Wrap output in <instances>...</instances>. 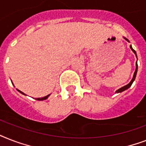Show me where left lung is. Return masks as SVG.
I'll use <instances>...</instances> for the list:
<instances>
[{"mask_svg":"<svg viewBox=\"0 0 146 146\" xmlns=\"http://www.w3.org/2000/svg\"><path fill=\"white\" fill-rule=\"evenodd\" d=\"M123 38H124V39L126 40V41H127V42H129V40L127 39V38H125V37H123ZM129 47H130V48H131V50H133V52L134 54H136V57H137V56H136V50H134V49L133 48H132V45H130V46H129ZM137 70H138V64H137V61H136V70H135V72H134L133 77V79H132V80H131V81H130V82H129V84L126 85V86H123V87H121L120 89H117V91L115 92L116 93H120V92H122L125 91V90H127V89H129V87L131 86V85L133 84V82H134V80H135V79H136V73H137Z\"/></svg>","mask_w":146,"mask_h":146,"instance_id":"left-lung-1","label":"left lung"}]
</instances>
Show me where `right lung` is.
<instances>
[{"label":"right lung","mask_w":146,"mask_h":146,"mask_svg":"<svg viewBox=\"0 0 146 146\" xmlns=\"http://www.w3.org/2000/svg\"><path fill=\"white\" fill-rule=\"evenodd\" d=\"M17 90H18V89H17ZM18 92H20V93H21V94H23V95H24V96H26V94L23 93V92L19 91V90H18ZM50 96V94H49V95H48V96H44V97H42V98H35V99L38 100V101H43V100H46L47 98H48L49 96Z\"/></svg>","instance_id":"right-lung-1"}]
</instances>
